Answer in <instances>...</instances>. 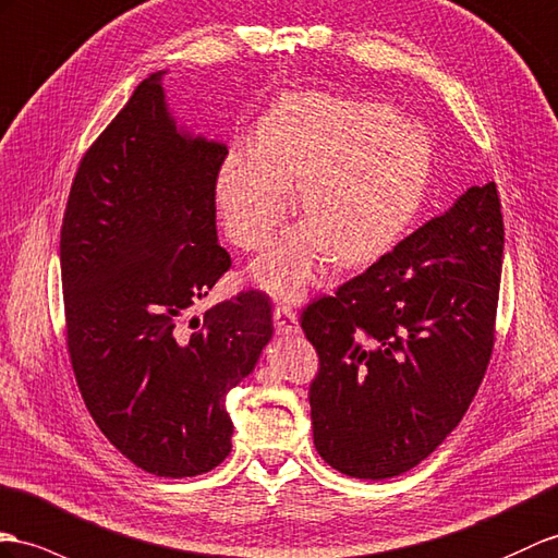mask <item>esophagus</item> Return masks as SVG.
<instances>
[{
  "label": "esophagus",
  "instance_id": "esophagus-1",
  "mask_svg": "<svg viewBox=\"0 0 558 558\" xmlns=\"http://www.w3.org/2000/svg\"><path fill=\"white\" fill-rule=\"evenodd\" d=\"M275 329L281 336H298V333H301V324H298V315L291 307H287V305L275 307Z\"/></svg>",
  "mask_w": 558,
  "mask_h": 558
}]
</instances>
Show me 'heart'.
Instances as JSON below:
<instances>
[{
	"label": "heart",
	"mask_w": 558,
	"mask_h": 558,
	"mask_svg": "<svg viewBox=\"0 0 558 558\" xmlns=\"http://www.w3.org/2000/svg\"><path fill=\"white\" fill-rule=\"evenodd\" d=\"M430 172V137L384 101L291 94L257 122L255 146H236L215 177L227 236L260 251L275 236L301 186L307 227L283 236L251 269L281 301H298L333 251L341 263H369L412 222Z\"/></svg>",
	"instance_id": "obj_1"
}]
</instances>
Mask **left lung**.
I'll list each match as a JSON object with an SVG mask.
<instances>
[{"mask_svg": "<svg viewBox=\"0 0 558 558\" xmlns=\"http://www.w3.org/2000/svg\"><path fill=\"white\" fill-rule=\"evenodd\" d=\"M501 255L505 222L487 182L307 305L301 326L319 355L312 436L326 464L392 478L450 436L493 355Z\"/></svg>", "mask_w": 558, "mask_h": 558, "instance_id": "8db88e82", "label": "left lung"}]
</instances>
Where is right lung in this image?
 Masks as SVG:
<instances>
[{
  "label": "right lung",
  "mask_w": 558,
  "mask_h": 558,
  "mask_svg": "<svg viewBox=\"0 0 558 558\" xmlns=\"http://www.w3.org/2000/svg\"><path fill=\"white\" fill-rule=\"evenodd\" d=\"M148 75L80 162L61 227L68 352L104 436L140 469L189 478L222 464L227 392L271 341V303L241 291L194 331L180 319L232 265L217 243L227 144L172 116Z\"/></svg>",
  "instance_id": "1"
}]
</instances>
